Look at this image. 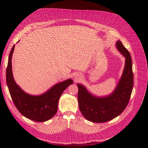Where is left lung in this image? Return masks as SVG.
Here are the masks:
<instances>
[{
	"label": "left lung",
	"mask_w": 148,
	"mask_h": 148,
	"mask_svg": "<svg viewBox=\"0 0 148 148\" xmlns=\"http://www.w3.org/2000/svg\"><path fill=\"white\" fill-rule=\"evenodd\" d=\"M116 47L126 60L122 77L112 94L103 98L95 97L77 84L80 111L87 120L93 122H105L119 115L127 107L131 98L134 86L131 57L121 41L116 42Z\"/></svg>",
	"instance_id": "1"
}]
</instances>
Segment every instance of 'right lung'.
<instances>
[{
  "label": "right lung",
  "mask_w": 148,
  "mask_h": 148,
  "mask_svg": "<svg viewBox=\"0 0 148 148\" xmlns=\"http://www.w3.org/2000/svg\"><path fill=\"white\" fill-rule=\"evenodd\" d=\"M14 46L10 50L6 69V82L13 103L18 111L27 118L36 122L48 121L57 112L61 95L73 81L69 79L57 84L41 95L26 94L17 85L13 77L12 57Z\"/></svg>",
  "instance_id": "right-lung-1"
}]
</instances>
